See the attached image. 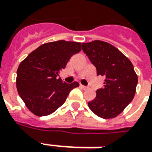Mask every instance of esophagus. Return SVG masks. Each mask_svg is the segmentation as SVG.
I'll use <instances>...</instances> for the list:
<instances>
[{"label": "esophagus", "instance_id": "1", "mask_svg": "<svg viewBox=\"0 0 152 152\" xmlns=\"http://www.w3.org/2000/svg\"><path fill=\"white\" fill-rule=\"evenodd\" d=\"M80 88H82V89H87V86H83V85H80Z\"/></svg>", "mask_w": 152, "mask_h": 152}]
</instances>
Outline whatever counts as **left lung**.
Returning <instances> with one entry per match:
<instances>
[{"label": "left lung", "instance_id": "8db88e82", "mask_svg": "<svg viewBox=\"0 0 152 152\" xmlns=\"http://www.w3.org/2000/svg\"><path fill=\"white\" fill-rule=\"evenodd\" d=\"M82 50L96 68L97 76L105 77L104 87L88 102L99 117L114 118L130 104L136 93L138 78L132 63L117 48L102 41L82 43Z\"/></svg>", "mask_w": 152, "mask_h": 152}]
</instances>
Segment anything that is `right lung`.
<instances>
[{
  "instance_id": "obj_1",
  "label": "right lung",
  "mask_w": 152,
  "mask_h": 152,
  "mask_svg": "<svg viewBox=\"0 0 152 152\" xmlns=\"http://www.w3.org/2000/svg\"><path fill=\"white\" fill-rule=\"evenodd\" d=\"M81 50V43L57 41L45 43L23 60L16 72V88L30 111L38 116L53 113L66 102L70 91L79 86L57 78L73 55Z\"/></svg>"
}]
</instances>
